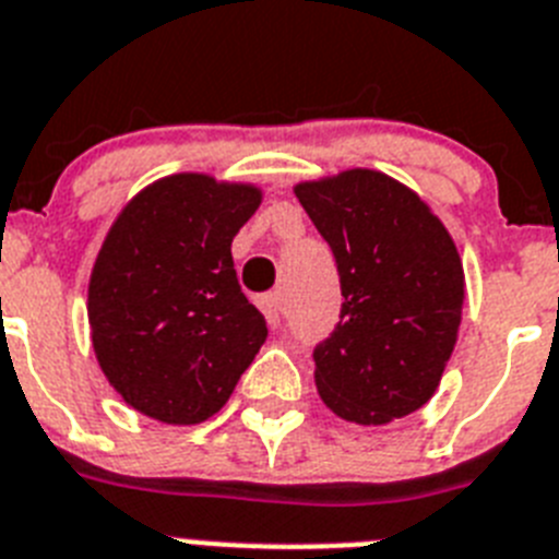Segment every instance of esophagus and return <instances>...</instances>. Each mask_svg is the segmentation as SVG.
I'll list each match as a JSON object with an SVG mask.
<instances>
[{
  "instance_id": "obj_1",
  "label": "esophagus",
  "mask_w": 559,
  "mask_h": 559,
  "mask_svg": "<svg viewBox=\"0 0 559 559\" xmlns=\"http://www.w3.org/2000/svg\"><path fill=\"white\" fill-rule=\"evenodd\" d=\"M258 307H261V312L266 316L270 326H278L281 312H284V301H281V293L261 295V298H258Z\"/></svg>"
}]
</instances>
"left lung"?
Here are the masks:
<instances>
[{
    "label": "left lung",
    "instance_id": "obj_1",
    "mask_svg": "<svg viewBox=\"0 0 559 559\" xmlns=\"http://www.w3.org/2000/svg\"><path fill=\"white\" fill-rule=\"evenodd\" d=\"M295 195L330 243L344 295L312 352L323 403L364 426L412 415L435 395L461 326L466 284L452 236L383 173L346 170Z\"/></svg>",
    "mask_w": 559,
    "mask_h": 559
}]
</instances>
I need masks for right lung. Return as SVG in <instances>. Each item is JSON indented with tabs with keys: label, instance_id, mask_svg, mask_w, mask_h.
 I'll list each match as a JSON object with an SVG mask.
<instances>
[{
	"label": "right lung",
	"instance_id": "obj_1",
	"mask_svg": "<svg viewBox=\"0 0 559 559\" xmlns=\"http://www.w3.org/2000/svg\"><path fill=\"white\" fill-rule=\"evenodd\" d=\"M258 204L255 187L181 173L139 192L107 233L87 289L93 349L142 415L207 420L266 341L229 252Z\"/></svg>",
	"mask_w": 559,
	"mask_h": 559
}]
</instances>
